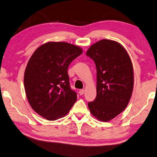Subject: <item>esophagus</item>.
Returning <instances> with one entry per match:
<instances>
[{"label":"esophagus","mask_w":157,"mask_h":157,"mask_svg":"<svg viewBox=\"0 0 157 157\" xmlns=\"http://www.w3.org/2000/svg\"><path fill=\"white\" fill-rule=\"evenodd\" d=\"M79 95H83V94H84V89H79Z\"/></svg>","instance_id":"34e87169"}]
</instances>
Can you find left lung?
Instances as JSON below:
<instances>
[{"mask_svg":"<svg viewBox=\"0 0 157 157\" xmlns=\"http://www.w3.org/2000/svg\"><path fill=\"white\" fill-rule=\"evenodd\" d=\"M86 56L95 62L96 97L89 102L90 113L102 121L117 116L127 106L133 88L132 62L116 41L103 39L92 44Z\"/></svg>","mask_w":157,"mask_h":157,"instance_id":"8db88e82","label":"left lung"}]
</instances>
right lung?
Instances as JSON below:
<instances>
[{
	"label": "right lung",
	"mask_w": 157,
	"mask_h": 157,
	"mask_svg": "<svg viewBox=\"0 0 157 157\" xmlns=\"http://www.w3.org/2000/svg\"><path fill=\"white\" fill-rule=\"evenodd\" d=\"M82 53V49L74 44L49 42L30 58L24 78L26 97L33 110L47 120L63 117L77 101L68 68Z\"/></svg>",
	"instance_id": "1"
}]
</instances>
